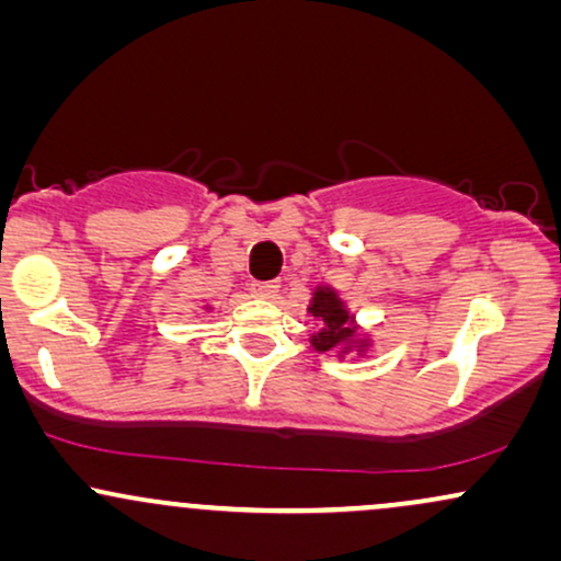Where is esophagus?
Wrapping results in <instances>:
<instances>
[{
    "mask_svg": "<svg viewBox=\"0 0 561 561\" xmlns=\"http://www.w3.org/2000/svg\"><path fill=\"white\" fill-rule=\"evenodd\" d=\"M250 293H253L255 298H274V295L279 293V282H276V279L253 282V285H250Z\"/></svg>",
    "mask_w": 561,
    "mask_h": 561,
    "instance_id": "1",
    "label": "esophagus"
}]
</instances>
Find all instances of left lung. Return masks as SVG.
<instances>
[{
    "label": "left lung",
    "mask_w": 561,
    "mask_h": 561,
    "mask_svg": "<svg viewBox=\"0 0 561 561\" xmlns=\"http://www.w3.org/2000/svg\"><path fill=\"white\" fill-rule=\"evenodd\" d=\"M308 311H311L317 319H321V324H324L311 337V343L317 351H332V347L345 345L347 340L353 337V332H356L351 327V317H347L343 302H340V298L332 293L330 287L317 289V295H313V302Z\"/></svg>",
    "instance_id": "8db88e82"
}]
</instances>
